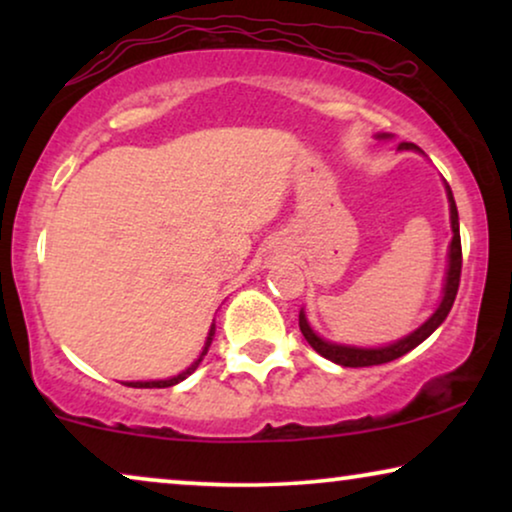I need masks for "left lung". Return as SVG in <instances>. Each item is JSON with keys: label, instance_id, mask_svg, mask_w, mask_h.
Masks as SVG:
<instances>
[{"label": "left lung", "instance_id": "1", "mask_svg": "<svg viewBox=\"0 0 512 512\" xmlns=\"http://www.w3.org/2000/svg\"><path fill=\"white\" fill-rule=\"evenodd\" d=\"M387 137V135H382ZM401 149H417L415 144L410 142H401ZM447 198H450V219H452V244H450V268H447V279H445V293L443 300H440L438 310L431 314V319L417 328L415 333H410L408 338L394 342V345L382 347V349H359V347H340V345H331V342L321 340L317 333L312 331L310 324H307L305 314L300 312L298 317V326L300 333L305 335V340L310 342V347L314 352L324 356V359L340 363L345 368H366V366H380V363H389L398 359V356L408 354L410 349H415L419 342H424L429 335L436 331V328L443 324L447 314H450L454 298H457L459 291V279H461V237H459V214H457V205H454L452 191L447 186Z\"/></svg>", "mask_w": 512, "mask_h": 512}]
</instances>
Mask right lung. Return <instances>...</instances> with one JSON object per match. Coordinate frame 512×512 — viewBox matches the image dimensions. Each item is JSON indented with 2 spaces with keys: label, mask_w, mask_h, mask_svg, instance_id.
I'll use <instances>...</instances> for the list:
<instances>
[{
  "label": "right lung",
  "mask_w": 512,
  "mask_h": 512,
  "mask_svg": "<svg viewBox=\"0 0 512 512\" xmlns=\"http://www.w3.org/2000/svg\"><path fill=\"white\" fill-rule=\"evenodd\" d=\"M212 335H214V326H212V331H209V338H207V345H205V352L200 354V359L193 363L191 368L186 370V373H181V375H177V377H172V380H156V382H128V387H137V389H165V387H172V384H179L181 380H186L188 375L193 373L195 368H198V363L202 361V356L207 354V349H209V345H212Z\"/></svg>",
  "instance_id": "obj_1"
}]
</instances>
